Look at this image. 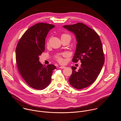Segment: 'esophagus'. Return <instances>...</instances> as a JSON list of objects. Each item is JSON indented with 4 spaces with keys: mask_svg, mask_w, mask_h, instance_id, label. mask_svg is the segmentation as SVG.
Segmentation results:
<instances>
[{
    "mask_svg": "<svg viewBox=\"0 0 121 121\" xmlns=\"http://www.w3.org/2000/svg\"><path fill=\"white\" fill-rule=\"evenodd\" d=\"M59 68H65V66H60L59 67Z\"/></svg>",
    "mask_w": 121,
    "mask_h": 121,
    "instance_id": "1",
    "label": "esophagus"
}]
</instances>
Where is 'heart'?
Here are the masks:
<instances>
[{"label":"heart","instance_id":"b5f03b06","mask_svg":"<svg viewBox=\"0 0 121 121\" xmlns=\"http://www.w3.org/2000/svg\"><path fill=\"white\" fill-rule=\"evenodd\" d=\"M61 37H68V38H69L71 39L70 36L69 35H68V34H62V36H61ZM67 55V53H63L61 55V56H66ZM57 59L60 63H63L64 62V59L60 56H57Z\"/></svg>","mask_w":121,"mask_h":121}]
</instances>
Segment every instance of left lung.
<instances>
[{
	"mask_svg": "<svg viewBox=\"0 0 121 121\" xmlns=\"http://www.w3.org/2000/svg\"><path fill=\"white\" fill-rule=\"evenodd\" d=\"M63 27L73 33L77 46L72 61L80 60L81 65L78 71L71 66L72 73L69 78L70 84L75 89L89 87L97 79L104 63L102 43L97 32L82 23L67 25Z\"/></svg>",
	"mask_w": 121,
	"mask_h": 121,
	"instance_id": "left-lung-1",
	"label": "left lung"
}]
</instances>
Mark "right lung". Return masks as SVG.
Instances as JSON below:
<instances>
[{"instance_id": "add662e5", "label": "right lung", "mask_w": 121, "mask_h": 121, "mask_svg": "<svg viewBox=\"0 0 121 121\" xmlns=\"http://www.w3.org/2000/svg\"><path fill=\"white\" fill-rule=\"evenodd\" d=\"M55 25L39 23L31 26L23 34L17 44L16 60L22 77L30 87L38 90L50 84L54 65H42L39 56L45 50V41L49 30Z\"/></svg>"}]
</instances>
